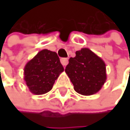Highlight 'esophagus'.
<instances>
[{"mask_svg": "<svg viewBox=\"0 0 130 130\" xmlns=\"http://www.w3.org/2000/svg\"><path fill=\"white\" fill-rule=\"evenodd\" d=\"M61 62L64 67H66V65L68 63V59L67 58H61Z\"/></svg>", "mask_w": 130, "mask_h": 130, "instance_id": "1", "label": "esophagus"}]
</instances>
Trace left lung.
<instances>
[{
	"mask_svg": "<svg viewBox=\"0 0 130 130\" xmlns=\"http://www.w3.org/2000/svg\"><path fill=\"white\" fill-rule=\"evenodd\" d=\"M104 62L87 48L76 52L70 58L65 68L74 89L82 95H92L102 88L106 81Z\"/></svg>",
	"mask_w": 130,
	"mask_h": 130,
	"instance_id": "8db88e82",
	"label": "left lung"
}]
</instances>
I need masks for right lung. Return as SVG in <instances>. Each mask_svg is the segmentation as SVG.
<instances>
[{
  "instance_id": "1",
  "label": "right lung",
  "mask_w": 130,
  "mask_h": 130,
  "mask_svg": "<svg viewBox=\"0 0 130 130\" xmlns=\"http://www.w3.org/2000/svg\"><path fill=\"white\" fill-rule=\"evenodd\" d=\"M63 70L57 53L43 50L25 66L24 80L31 93L43 94L52 89Z\"/></svg>"
}]
</instances>
